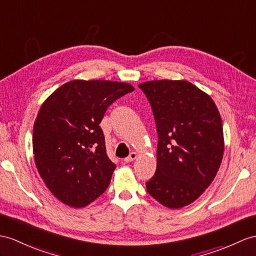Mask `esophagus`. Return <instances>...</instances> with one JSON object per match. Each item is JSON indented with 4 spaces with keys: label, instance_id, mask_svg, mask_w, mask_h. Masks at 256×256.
<instances>
[{
    "label": "esophagus",
    "instance_id": "34e87169",
    "mask_svg": "<svg viewBox=\"0 0 256 256\" xmlns=\"http://www.w3.org/2000/svg\"><path fill=\"white\" fill-rule=\"evenodd\" d=\"M136 158H138V154H136V152H132V153H130V154L128 155V156H127L126 158H124V160L126 162V163H130V162L134 160Z\"/></svg>",
    "mask_w": 256,
    "mask_h": 256
}]
</instances>
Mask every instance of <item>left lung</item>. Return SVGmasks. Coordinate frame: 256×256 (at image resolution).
I'll return each mask as SVG.
<instances>
[{
	"instance_id": "obj_1",
	"label": "left lung",
	"mask_w": 256,
	"mask_h": 256,
	"mask_svg": "<svg viewBox=\"0 0 256 256\" xmlns=\"http://www.w3.org/2000/svg\"><path fill=\"white\" fill-rule=\"evenodd\" d=\"M153 110L158 136V165L146 184L162 205L182 208L213 182L224 155L220 112L212 98L186 80L139 84Z\"/></svg>"
}]
</instances>
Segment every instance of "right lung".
Returning <instances> with one entry per match:
<instances>
[{
	"label": "right lung",
	"mask_w": 256,
	"mask_h": 256,
	"mask_svg": "<svg viewBox=\"0 0 256 256\" xmlns=\"http://www.w3.org/2000/svg\"><path fill=\"white\" fill-rule=\"evenodd\" d=\"M134 90L117 81L72 80L41 105L34 124V163L60 202L84 208L108 189L116 165L100 122L112 103Z\"/></svg>",
	"instance_id": "add662e5"
}]
</instances>
